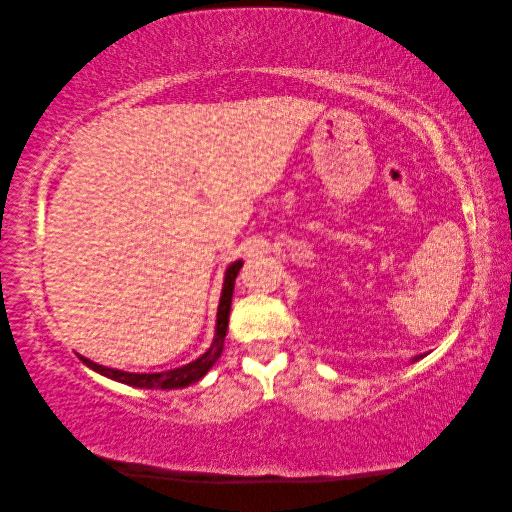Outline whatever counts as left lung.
Instances as JSON below:
<instances>
[{
	"label": "left lung",
	"mask_w": 512,
	"mask_h": 512,
	"mask_svg": "<svg viewBox=\"0 0 512 512\" xmlns=\"http://www.w3.org/2000/svg\"><path fill=\"white\" fill-rule=\"evenodd\" d=\"M418 356H423V354H418ZM418 356H414V361H416V359H418Z\"/></svg>",
	"instance_id": "obj_1"
}]
</instances>
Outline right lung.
Instances as JSON below:
<instances>
[{
  "label": "right lung",
  "mask_w": 512,
  "mask_h": 512,
  "mask_svg": "<svg viewBox=\"0 0 512 512\" xmlns=\"http://www.w3.org/2000/svg\"><path fill=\"white\" fill-rule=\"evenodd\" d=\"M241 265H243V262L237 260L226 269L222 299H220V307H218V327H215V339H213L211 348L203 356H198L196 361L183 365V367H177V369L162 371V374H130V371L102 367L94 361L85 359V356H81V361L87 367L96 369L98 374H102L106 378H113L117 382L130 384V386H138V389H183V386H190V384L198 382L215 365V361L220 359V354L224 350V337H226V331H228V316H230V303H232V290H235V280H237V273H239Z\"/></svg>",
  "instance_id": "obj_1"
}]
</instances>
